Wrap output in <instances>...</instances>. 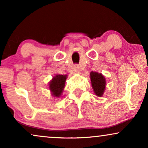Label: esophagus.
Masks as SVG:
<instances>
[{
  "label": "esophagus",
  "mask_w": 148,
  "mask_h": 148,
  "mask_svg": "<svg viewBox=\"0 0 148 148\" xmlns=\"http://www.w3.org/2000/svg\"><path fill=\"white\" fill-rule=\"evenodd\" d=\"M74 69V71H75L76 73H79L80 71V69H79V66L78 65H75L73 67Z\"/></svg>",
  "instance_id": "34e87169"
}]
</instances>
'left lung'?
<instances>
[{
	"mask_svg": "<svg viewBox=\"0 0 148 148\" xmlns=\"http://www.w3.org/2000/svg\"><path fill=\"white\" fill-rule=\"evenodd\" d=\"M90 78L94 93L96 96L101 97L104 92L105 86H106L104 77L101 73L92 71L90 73Z\"/></svg>",
	"mask_w": 148,
	"mask_h": 148,
	"instance_id": "left-lung-1",
	"label": "left lung"
}]
</instances>
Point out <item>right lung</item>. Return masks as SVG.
I'll list each match as a JSON object with an SVG mask.
<instances>
[{
	"label": "right lung",
	"mask_w": 148,
	"mask_h": 148,
	"mask_svg": "<svg viewBox=\"0 0 148 148\" xmlns=\"http://www.w3.org/2000/svg\"><path fill=\"white\" fill-rule=\"evenodd\" d=\"M66 79V75H57L50 82L49 88L54 96L59 97L61 95V93L64 88Z\"/></svg>",
	"instance_id": "1"
}]
</instances>
